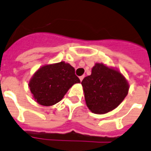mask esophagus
<instances>
[{
	"label": "esophagus",
	"instance_id": "esophagus-1",
	"mask_svg": "<svg viewBox=\"0 0 151 151\" xmlns=\"http://www.w3.org/2000/svg\"><path fill=\"white\" fill-rule=\"evenodd\" d=\"M84 78V76H79V79H80V81H82Z\"/></svg>",
	"mask_w": 151,
	"mask_h": 151
}]
</instances>
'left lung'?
<instances>
[{"label":"left lung","instance_id":"8db88e82","mask_svg":"<svg viewBox=\"0 0 151 151\" xmlns=\"http://www.w3.org/2000/svg\"><path fill=\"white\" fill-rule=\"evenodd\" d=\"M84 98L92 113L104 114L120 105L128 93L129 84L117 69L96 63L91 75L81 83Z\"/></svg>","mask_w":151,"mask_h":151}]
</instances>
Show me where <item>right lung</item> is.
Masks as SVG:
<instances>
[{
  "instance_id": "add662e5",
  "label": "right lung",
  "mask_w": 151,
  "mask_h": 151,
  "mask_svg": "<svg viewBox=\"0 0 151 151\" xmlns=\"http://www.w3.org/2000/svg\"><path fill=\"white\" fill-rule=\"evenodd\" d=\"M80 80L75 74V68L68 63L60 61L39 68L29 81L33 98L44 106H53L64 98L75 83Z\"/></svg>"
}]
</instances>
